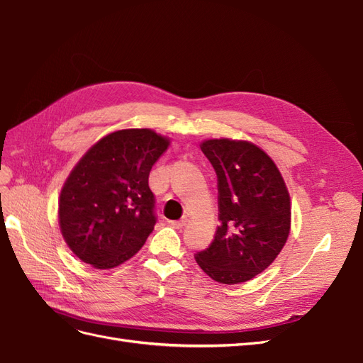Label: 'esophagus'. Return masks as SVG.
Wrapping results in <instances>:
<instances>
[{
	"mask_svg": "<svg viewBox=\"0 0 363 363\" xmlns=\"http://www.w3.org/2000/svg\"><path fill=\"white\" fill-rule=\"evenodd\" d=\"M186 223H188V218H182V219H179V221H169V224L174 228H183L186 225Z\"/></svg>",
	"mask_w": 363,
	"mask_h": 363,
	"instance_id": "obj_1",
	"label": "esophagus"
}]
</instances>
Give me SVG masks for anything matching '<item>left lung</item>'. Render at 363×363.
<instances>
[{"label": "left lung", "mask_w": 363, "mask_h": 363, "mask_svg": "<svg viewBox=\"0 0 363 363\" xmlns=\"http://www.w3.org/2000/svg\"><path fill=\"white\" fill-rule=\"evenodd\" d=\"M201 151L218 177L221 224L195 260L218 283H244L267 269L286 244L289 192L276 163L251 142L208 139Z\"/></svg>", "instance_id": "left-lung-1"}]
</instances>
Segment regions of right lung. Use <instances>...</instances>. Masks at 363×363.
Listing matches in <instances>:
<instances>
[{
    "mask_svg": "<svg viewBox=\"0 0 363 363\" xmlns=\"http://www.w3.org/2000/svg\"><path fill=\"white\" fill-rule=\"evenodd\" d=\"M168 145L150 128L118 130L75 164L60 192L59 224L80 260L115 268L145 244L157 221L148 175Z\"/></svg>",
    "mask_w": 363,
    "mask_h": 363,
    "instance_id": "right-lung-1",
    "label": "right lung"
}]
</instances>
